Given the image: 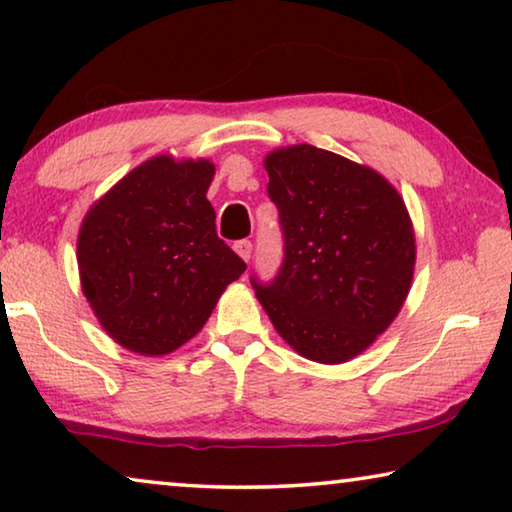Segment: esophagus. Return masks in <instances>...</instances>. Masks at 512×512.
I'll return each mask as SVG.
<instances>
[{"label": "esophagus", "instance_id": "1", "mask_svg": "<svg viewBox=\"0 0 512 512\" xmlns=\"http://www.w3.org/2000/svg\"><path fill=\"white\" fill-rule=\"evenodd\" d=\"M235 250H237V255L244 259V262H250V257H253V241L241 239L235 244Z\"/></svg>", "mask_w": 512, "mask_h": 512}]
</instances>
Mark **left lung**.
<instances>
[{
    "label": "left lung",
    "instance_id": "obj_1",
    "mask_svg": "<svg viewBox=\"0 0 512 512\" xmlns=\"http://www.w3.org/2000/svg\"><path fill=\"white\" fill-rule=\"evenodd\" d=\"M268 198L284 257L250 284L284 341L318 363L357 357L393 323L409 293L415 237L384 176L311 144L268 153Z\"/></svg>",
    "mask_w": 512,
    "mask_h": 512
}]
</instances>
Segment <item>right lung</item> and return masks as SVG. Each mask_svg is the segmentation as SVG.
I'll return each instance as SVG.
<instances>
[{
  "label": "right lung",
  "mask_w": 512,
  "mask_h": 512,
  "mask_svg": "<svg viewBox=\"0 0 512 512\" xmlns=\"http://www.w3.org/2000/svg\"><path fill=\"white\" fill-rule=\"evenodd\" d=\"M214 164L160 155L94 203L79 232L85 298L124 348L160 357L201 332L246 271L216 235Z\"/></svg>",
  "instance_id": "right-lung-1"
}]
</instances>
